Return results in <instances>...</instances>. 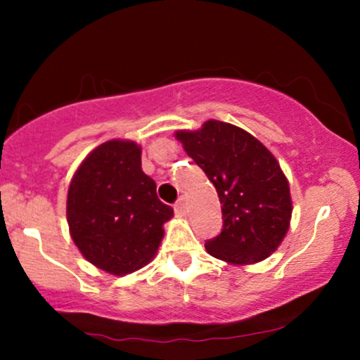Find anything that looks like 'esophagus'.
Here are the masks:
<instances>
[{"label": "esophagus", "mask_w": 360, "mask_h": 360, "mask_svg": "<svg viewBox=\"0 0 360 360\" xmlns=\"http://www.w3.org/2000/svg\"><path fill=\"white\" fill-rule=\"evenodd\" d=\"M174 210H176V213H179V214L186 213V198L184 196H179V200H177L174 205Z\"/></svg>", "instance_id": "34e87169"}]
</instances>
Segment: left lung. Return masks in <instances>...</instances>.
I'll return each mask as SVG.
<instances>
[{
    "instance_id": "1",
    "label": "left lung",
    "mask_w": 360,
    "mask_h": 360,
    "mask_svg": "<svg viewBox=\"0 0 360 360\" xmlns=\"http://www.w3.org/2000/svg\"><path fill=\"white\" fill-rule=\"evenodd\" d=\"M176 139L217 188L223 229L206 240V252L229 264L267 259L286 237L292 203L276 157L249 131L208 120Z\"/></svg>"
}]
</instances>
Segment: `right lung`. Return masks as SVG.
<instances>
[{"mask_svg": "<svg viewBox=\"0 0 360 360\" xmlns=\"http://www.w3.org/2000/svg\"><path fill=\"white\" fill-rule=\"evenodd\" d=\"M140 154L135 142L108 140L82 160L69 186L72 240L86 260L113 276L147 266L174 214L157 198Z\"/></svg>", "mask_w": 360, "mask_h": 360, "instance_id": "1", "label": "right lung"}]
</instances>
